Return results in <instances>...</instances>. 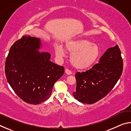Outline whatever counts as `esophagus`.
<instances>
[{
  "label": "esophagus",
  "instance_id": "esophagus-1",
  "mask_svg": "<svg viewBox=\"0 0 131 131\" xmlns=\"http://www.w3.org/2000/svg\"><path fill=\"white\" fill-rule=\"evenodd\" d=\"M65 73L67 74H68V75H69V74H71L72 73V71L71 70H70L69 69H67L66 68V69H65Z\"/></svg>",
  "mask_w": 131,
  "mask_h": 131
}]
</instances>
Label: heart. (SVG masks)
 Masks as SVG:
<instances>
[{
  "instance_id": "b5f03b06",
  "label": "heart",
  "mask_w": 131,
  "mask_h": 131,
  "mask_svg": "<svg viewBox=\"0 0 131 131\" xmlns=\"http://www.w3.org/2000/svg\"><path fill=\"white\" fill-rule=\"evenodd\" d=\"M66 50L71 54L70 62L78 69H84L91 66L99 55L98 47L88 40L74 39L65 44ZM55 54L58 58L65 55L63 47L59 46L55 48Z\"/></svg>"
}]
</instances>
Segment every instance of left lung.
I'll use <instances>...</instances> for the list:
<instances>
[{
  "instance_id": "8db88e82",
  "label": "left lung",
  "mask_w": 131,
  "mask_h": 131,
  "mask_svg": "<svg viewBox=\"0 0 131 131\" xmlns=\"http://www.w3.org/2000/svg\"><path fill=\"white\" fill-rule=\"evenodd\" d=\"M123 60L118 45L108 48L95 64L85 72H77L74 98L93 104L105 97L116 85L123 73Z\"/></svg>"
}]
</instances>
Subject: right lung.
Listing matches in <instances>:
<instances>
[{
  "label": "right lung",
  "instance_id": "add662e5",
  "mask_svg": "<svg viewBox=\"0 0 131 131\" xmlns=\"http://www.w3.org/2000/svg\"><path fill=\"white\" fill-rule=\"evenodd\" d=\"M39 39L23 36L11 47L6 59L8 83L19 98L37 105L49 98L52 87L64 73V68L50 61L51 55L37 51Z\"/></svg>",
  "mask_w": 131,
  "mask_h": 131
}]
</instances>
